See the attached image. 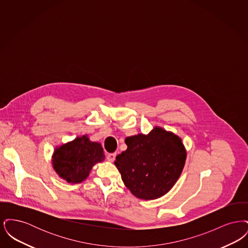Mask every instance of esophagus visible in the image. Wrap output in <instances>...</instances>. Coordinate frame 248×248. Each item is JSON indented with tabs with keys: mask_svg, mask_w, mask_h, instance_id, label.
I'll use <instances>...</instances> for the list:
<instances>
[{
	"mask_svg": "<svg viewBox=\"0 0 248 248\" xmlns=\"http://www.w3.org/2000/svg\"><path fill=\"white\" fill-rule=\"evenodd\" d=\"M116 158V154L115 153H111V154H107V160L108 162H113Z\"/></svg>",
	"mask_w": 248,
	"mask_h": 248,
	"instance_id": "obj_1",
	"label": "esophagus"
}]
</instances>
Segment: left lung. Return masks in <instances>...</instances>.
I'll return each instance as SVG.
<instances>
[{
    "label": "left lung",
    "mask_w": 248,
    "mask_h": 248,
    "mask_svg": "<svg viewBox=\"0 0 248 248\" xmlns=\"http://www.w3.org/2000/svg\"><path fill=\"white\" fill-rule=\"evenodd\" d=\"M127 150L116 156L114 165L127 189L138 198L157 199L177 182L186 160L181 140L155 127L149 135L125 139Z\"/></svg>",
    "instance_id": "1"
}]
</instances>
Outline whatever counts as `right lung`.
<instances>
[{
	"instance_id": "1",
	"label": "right lung",
	"mask_w": 248,
	"mask_h": 248,
	"mask_svg": "<svg viewBox=\"0 0 248 248\" xmlns=\"http://www.w3.org/2000/svg\"><path fill=\"white\" fill-rule=\"evenodd\" d=\"M104 157L101 145L83 136L56 149L53 166L63 179L70 183H81L88 177L93 165L102 162Z\"/></svg>"
}]
</instances>
